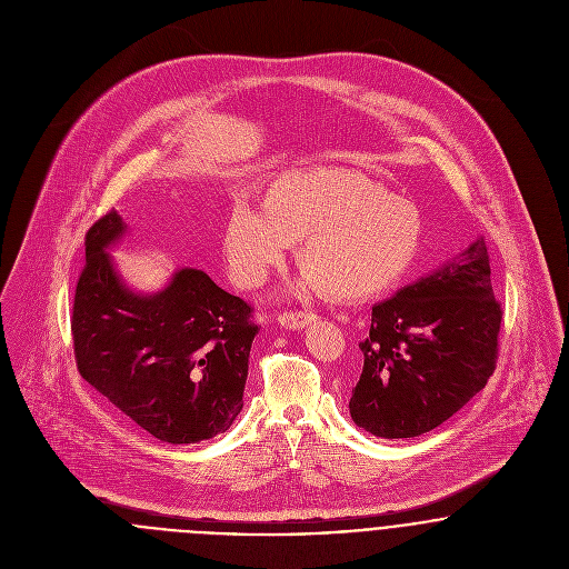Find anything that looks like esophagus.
I'll list each match as a JSON object with an SVG mask.
<instances>
[{
    "label": "esophagus",
    "instance_id": "obj_1",
    "mask_svg": "<svg viewBox=\"0 0 569 569\" xmlns=\"http://www.w3.org/2000/svg\"><path fill=\"white\" fill-rule=\"evenodd\" d=\"M316 322V316L313 313H280L278 316V325L287 330H300L305 326Z\"/></svg>",
    "mask_w": 569,
    "mask_h": 569
}]
</instances>
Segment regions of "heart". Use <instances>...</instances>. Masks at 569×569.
<instances>
[{
	"mask_svg": "<svg viewBox=\"0 0 569 569\" xmlns=\"http://www.w3.org/2000/svg\"><path fill=\"white\" fill-rule=\"evenodd\" d=\"M420 239L422 221L411 201L352 170L307 168L273 177L262 208L234 199L221 243L228 271L243 289L262 284L300 241V293L366 300L406 276Z\"/></svg>",
	"mask_w": 569,
	"mask_h": 569,
	"instance_id": "b5f03b06",
	"label": "heart"
}]
</instances>
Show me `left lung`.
Returning a JSON list of instances; mask_svg holds the SVG:
<instances>
[{
    "instance_id": "left-lung-1",
    "label": "left lung",
    "mask_w": 569,
    "mask_h": 569,
    "mask_svg": "<svg viewBox=\"0 0 569 569\" xmlns=\"http://www.w3.org/2000/svg\"><path fill=\"white\" fill-rule=\"evenodd\" d=\"M501 307L485 239L372 307L359 343L355 425L377 438L427 433L467 406L495 370Z\"/></svg>"
}]
</instances>
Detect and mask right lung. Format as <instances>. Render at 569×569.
I'll use <instances>...</instances> for the list:
<instances>
[{
    "instance_id": "1",
    "label": "right lung",
    "mask_w": 569,
    "mask_h": 569,
    "mask_svg": "<svg viewBox=\"0 0 569 569\" xmlns=\"http://www.w3.org/2000/svg\"><path fill=\"white\" fill-rule=\"evenodd\" d=\"M127 234L111 210L84 237L72 335L82 379L136 425L170 445L230 429L243 409L258 326L241 298L181 267L156 293L133 291L109 249Z\"/></svg>"
}]
</instances>
